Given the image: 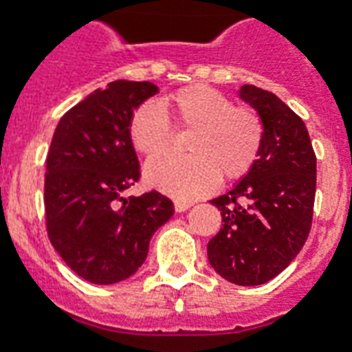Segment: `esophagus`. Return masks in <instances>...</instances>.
<instances>
[{"instance_id": "esophagus-1", "label": "esophagus", "mask_w": 352, "mask_h": 352, "mask_svg": "<svg viewBox=\"0 0 352 352\" xmlns=\"http://www.w3.org/2000/svg\"><path fill=\"white\" fill-rule=\"evenodd\" d=\"M173 204H175L177 212H186V210L192 206V203H190V201H179V199H177Z\"/></svg>"}]
</instances>
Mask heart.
<instances>
[{
	"label": "heart",
	"instance_id": "obj_1",
	"mask_svg": "<svg viewBox=\"0 0 352 352\" xmlns=\"http://www.w3.org/2000/svg\"><path fill=\"white\" fill-rule=\"evenodd\" d=\"M171 124L192 129L184 157H160L146 166V179L181 199L197 197L217 179L237 181L254 168L265 137L261 117L252 107L234 106L226 95L195 84L144 102L133 113L127 135L138 153L153 159L173 144Z\"/></svg>",
	"mask_w": 352,
	"mask_h": 352
}]
</instances>
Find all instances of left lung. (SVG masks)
<instances>
[{"label": "left lung", "instance_id": "obj_1", "mask_svg": "<svg viewBox=\"0 0 352 352\" xmlns=\"http://www.w3.org/2000/svg\"><path fill=\"white\" fill-rule=\"evenodd\" d=\"M239 96L261 117L256 164L230 192L214 199L223 226L208 243L221 278L263 285L289 267L305 245L316 195V155L305 124L270 91L243 85Z\"/></svg>", "mask_w": 352, "mask_h": 352}]
</instances>
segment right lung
Segmentation results:
<instances>
[{"instance_id":"1","label":"right lung","mask_w":352,"mask_h":352,"mask_svg":"<svg viewBox=\"0 0 352 352\" xmlns=\"http://www.w3.org/2000/svg\"><path fill=\"white\" fill-rule=\"evenodd\" d=\"M159 87L117 80L71 107L58 122L45 162V226L54 250L85 281L113 285L146 261L149 239L170 221L162 193H122L140 179L127 126Z\"/></svg>"}]
</instances>
